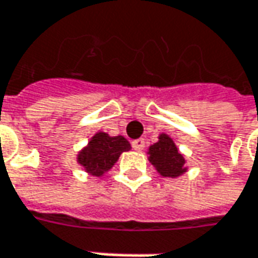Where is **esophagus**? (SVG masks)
Masks as SVG:
<instances>
[{"instance_id":"1","label":"esophagus","mask_w":258,"mask_h":258,"mask_svg":"<svg viewBox=\"0 0 258 258\" xmlns=\"http://www.w3.org/2000/svg\"><path fill=\"white\" fill-rule=\"evenodd\" d=\"M132 148L135 150H138V152H141V150H143V148H145V139H135V141L132 142Z\"/></svg>"}]
</instances>
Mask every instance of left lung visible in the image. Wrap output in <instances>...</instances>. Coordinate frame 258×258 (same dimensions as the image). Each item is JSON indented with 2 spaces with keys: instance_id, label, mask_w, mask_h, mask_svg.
<instances>
[{
  "instance_id": "left-lung-1",
  "label": "left lung",
  "mask_w": 258,
  "mask_h": 258,
  "mask_svg": "<svg viewBox=\"0 0 258 258\" xmlns=\"http://www.w3.org/2000/svg\"><path fill=\"white\" fill-rule=\"evenodd\" d=\"M149 160L156 170L165 177H177L186 172L184 157L177 150L172 138L162 133L159 142L149 148Z\"/></svg>"
}]
</instances>
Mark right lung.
<instances>
[{
	"label": "right lung",
	"instance_id": "right-lung-1",
	"mask_svg": "<svg viewBox=\"0 0 258 258\" xmlns=\"http://www.w3.org/2000/svg\"><path fill=\"white\" fill-rule=\"evenodd\" d=\"M131 149V143L123 136H109L98 132L89 141L88 146L79 152L78 163L85 167L88 173L102 176L116 163L122 152Z\"/></svg>",
	"mask_w": 258,
	"mask_h": 258
}]
</instances>
